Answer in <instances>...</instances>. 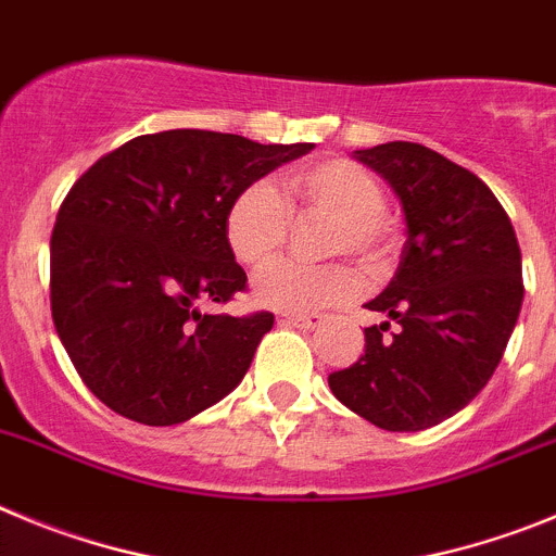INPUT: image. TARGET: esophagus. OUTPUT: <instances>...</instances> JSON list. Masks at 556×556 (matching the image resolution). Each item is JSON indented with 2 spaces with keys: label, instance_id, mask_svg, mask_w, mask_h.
I'll return each instance as SVG.
<instances>
[{
  "label": "esophagus",
  "instance_id": "obj_1",
  "mask_svg": "<svg viewBox=\"0 0 556 556\" xmlns=\"http://www.w3.org/2000/svg\"><path fill=\"white\" fill-rule=\"evenodd\" d=\"M279 324H285V327H296V329H315V327H321V315L285 313L279 315Z\"/></svg>",
  "mask_w": 556,
  "mask_h": 556
}]
</instances>
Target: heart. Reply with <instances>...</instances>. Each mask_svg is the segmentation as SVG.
Segmentation results:
<instances>
[{
  "instance_id": "b5f03b06",
  "label": "heart",
  "mask_w": 556,
  "mask_h": 556,
  "mask_svg": "<svg viewBox=\"0 0 556 556\" xmlns=\"http://www.w3.org/2000/svg\"><path fill=\"white\" fill-rule=\"evenodd\" d=\"M290 216H327L329 254H354L379 266L393 247V224L384 213V191L368 168L352 160H315L282 177V197L268 182L247 185L227 210V243L249 268L268 266L290 235ZM359 279L349 266L274 263L254 279V296L282 313H321L357 296Z\"/></svg>"
}]
</instances>
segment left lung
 Returning <instances> with one entry per match:
<instances>
[{
    "label": "left lung",
    "instance_id": "1",
    "mask_svg": "<svg viewBox=\"0 0 556 556\" xmlns=\"http://www.w3.org/2000/svg\"><path fill=\"white\" fill-rule=\"evenodd\" d=\"M388 179L407 222L396 277L365 304V354L329 374L334 399L388 432L446 421L493 377L523 302L521 249L488 185L409 141L357 149ZM394 332H389V327Z\"/></svg>",
    "mask_w": 556,
    "mask_h": 556
}]
</instances>
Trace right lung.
Segmentation results:
<instances>
[{
  "mask_svg": "<svg viewBox=\"0 0 556 556\" xmlns=\"http://www.w3.org/2000/svg\"><path fill=\"white\" fill-rule=\"evenodd\" d=\"M309 149L166 129L104 154L72 185L49 247L52 321L99 402L129 421L174 427L238 388L274 315L199 309L247 288L227 210Z\"/></svg>",
  "mask_w": 556,
  "mask_h": 556,
  "instance_id": "1",
  "label": "right lung"
}]
</instances>
